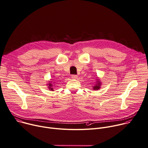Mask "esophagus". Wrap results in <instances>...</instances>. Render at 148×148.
<instances>
[{
  "label": "esophagus",
  "instance_id": "34e87169",
  "mask_svg": "<svg viewBox=\"0 0 148 148\" xmlns=\"http://www.w3.org/2000/svg\"><path fill=\"white\" fill-rule=\"evenodd\" d=\"M77 77H78V76L77 75H71V78H73V79H77Z\"/></svg>",
  "mask_w": 148,
  "mask_h": 148
}]
</instances>
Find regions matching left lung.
Instances as JSON below:
<instances>
[{
    "instance_id": "1",
    "label": "left lung",
    "mask_w": 148,
    "mask_h": 148,
    "mask_svg": "<svg viewBox=\"0 0 148 148\" xmlns=\"http://www.w3.org/2000/svg\"><path fill=\"white\" fill-rule=\"evenodd\" d=\"M100 85H101V83H100V82L98 81V82L97 83V84H96V85H95L94 86H93V89H95V90L99 89L100 88Z\"/></svg>"
}]
</instances>
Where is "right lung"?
Here are the masks:
<instances>
[{
  "label": "right lung",
  "mask_w": 148,
  "mask_h": 148,
  "mask_svg": "<svg viewBox=\"0 0 148 148\" xmlns=\"http://www.w3.org/2000/svg\"><path fill=\"white\" fill-rule=\"evenodd\" d=\"M49 88L50 89H51V90H53V88H52V84H49Z\"/></svg>",
  "instance_id": "obj_1"
}]
</instances>
